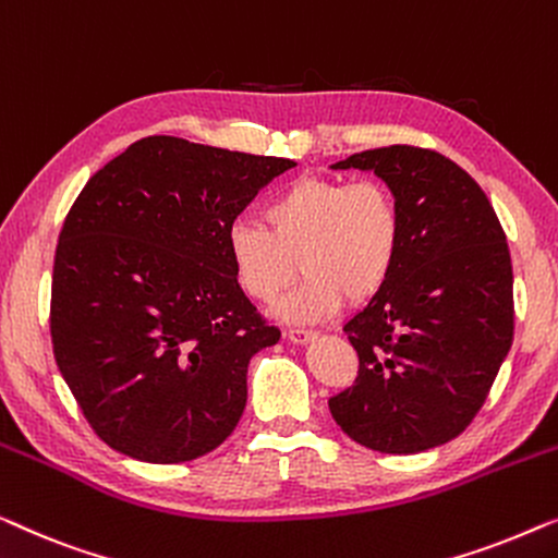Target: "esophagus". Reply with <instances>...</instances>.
Listing matches in <instances>:
<instances>
[{
  "label": "esophagus",
  "mask_w": 558,
  "mask_h": 558,
  "mask_svg": "<svg viewBox=\"0 0 558 558\" xmlns=\"http://www.w3.org/2000/svg\"><path fill=\"white\" fill-rule=\"evenodd\" d=\"M286 336L293 343H305V341L316 339V331H311V328H301V326H290L288 331H286Z\"/></svg>",
  "instance_id": "1"
}]
</instances>
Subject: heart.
I'll use <instances>...</instances> for the list:
<instances>
[{"instance_id": "b5f03b06", "label": "heart", "mask_w": 558, "mask_h": 558, "mask_svg": "<svg viewBox=\"0 0 558 558\" xmlns=\"http://www.w3.org/2000/svg\"><path fill=\"white\" fill-rule=\"evenodd\" d=\"M265 222L238 219L227 250L240 288L257 303L276 301L301 268L305 280L280 303L288 320H320L343 298H374L402 250V207L379 179L301 177L268 202Z\"/></svg>"}]
</instances>
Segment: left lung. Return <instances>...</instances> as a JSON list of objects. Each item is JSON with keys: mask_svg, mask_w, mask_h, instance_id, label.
<instances>
[{"mask_svg": "<svg viewBox=\"0 0 558 558\" xmlns=\"http://www.w3.org/2000/svg\"><path fill=\"white\" fill-rule=\"evenodd\" d=\"M333 169H372L389 184L402 250L387 286L343 324L359 372L328 410L376 452L450 442L481 412L513 343L504 227L481 184L433 148H368Z\"/></svg>", "mask_w": 558, "mask_h": 558, "instance_id": "1", "label": "left lung"}]
</instances>
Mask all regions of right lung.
<instances>
[{
    "label": "right lung",
    "instance_id": "obj_1",
    "mask_svg": "<svg viewBox=\"0 0 558 558\" xmlns=\"http://www.w3.org/2000/svg\"><path fill=\"white\" fill-rule=\"evenodd\" d=\"M290 159L146 136L88 179L62 222L50 336L62 379L106 445L197 460L247 402V364L280 328L242 293L227 232Z\"/></svg>",
    "mask_w": 558,
    "mask_h": 558
}]
</instances>
